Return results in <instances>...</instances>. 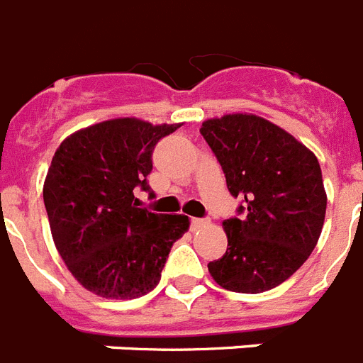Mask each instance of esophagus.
Wrapping results in <instances>:
<instances>
[{"mask_svg":"<svg viewBox=\"0 0 363 363\" xmlns=\"http://www.w3.org/2000/svg\"><path fill=\"white\" fill-rule=\"evenodd\" d=\"M205 223H207V220H203V218H191L192 229H200V227L205 225Z\"/></svg>","mask_w":363,"mask_h":363,"instance_id":"1","label":"esophagus"}]
</instances>
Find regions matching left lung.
Returning a JSON list of instances; mask_svg holds the SVG:
<instances>
[{"label": "left lung", "mask_w": 363, "mask_h": 363, "mask_svg": "<svg viewBox=\"0 0 363 363\" xmlns=\"http://www.w3.org/2000/svg\"><path fill=\"white\" fill-rule=\"evenodd\" d=\"M234 198L238 218L223 221L227 251L211 277L233 293L258 294L291 278L316 247L327 194L313 152L278 125L245 112L201 123Z\"/></svg>", "instance_id": "left-lung-1"}]
</instances>
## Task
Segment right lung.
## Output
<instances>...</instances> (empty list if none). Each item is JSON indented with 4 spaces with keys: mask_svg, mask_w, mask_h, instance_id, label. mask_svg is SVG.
Wrapping results in <instances>:
<instances>
[{
    "mask_svg": "<svg viewBox=\"0 0 363 363\" xmlns=\"http://www.w3.org/2000/svg\"><path fill=\"white\" fill-rule=\"evenodd\" d=\"M178 127L107 120L76 130L54 152L45 209L57 252L86 291L133 300L158 285L172 243L191 223L142 209L134 191H149L154 147Z\"/></svg>",
    "mask_w": 363,
    "mask_h": 363,
    "instance_id": "1",
    "label": "right lung"
}]
</instances>
